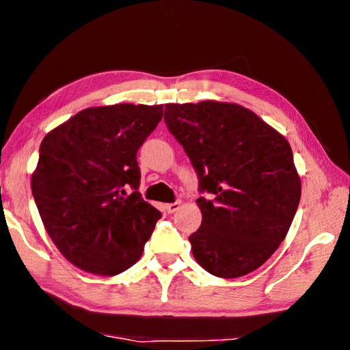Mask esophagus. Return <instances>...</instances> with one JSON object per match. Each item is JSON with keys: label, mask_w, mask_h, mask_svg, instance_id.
Returning a JSON list of instances; mask_svg holds the SVG:
<instances>
[{"label": "esophagus", "mask_w": 350, "mask_h": 350, "mask_svg": "<svg viewBox=\"0 0 350 350\" xmlns=\"http://www.w3.org/2000/svg\"><path fill=\"white\" fill-rule=\"evenodd\" d=\"M165 208H167L170 215H171V213H176L177 210L180 208V200H176V202H173V204H167V205H165Z\"/></svg>", "instance_id": "esophagus-1"}]
</instances>
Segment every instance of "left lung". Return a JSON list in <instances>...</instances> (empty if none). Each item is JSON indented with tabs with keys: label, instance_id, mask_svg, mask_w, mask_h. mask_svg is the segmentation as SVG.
Returning a JSON list of instances; mask_svg holds the SVG:
<instances>
[{
	"label": "left lung",
	"instance_id": "left-lung-1",
	"mask_svg": "<svg viewBox=\"0 0 350 350\" xmlns=\"http://www.w3.org/2000/svg\"><path fill=\"white\" fill-rule=\"evenodd\" d=\"M165 123L199 177L202 224L189 236L200 267L219 278L259 269L286 238L301 199L288 142L234 103L165 105Z\"/></svg>",
	"mask_w": 350,
	"mask_h": 350
}]
</instances>
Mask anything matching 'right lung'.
<instances>
[{
    "instance_id": "right-lung-1",
    "label": "right lung",
    "mask_w": 350,
    "mask_h": 350,
    "mask_svg": "<svg viewBox=\"0 0 350 350\" xmlns=\"http://www.w3.org/2000/svg\"><path fill=\"white\" fill-rule=\"evenodd\" d=\"M162 116L163 105L88 108L41 142L32 194L47 234L75 267L114 276L140 259L162 213L137 191V151Z\"/></svg>"
}]
</instances>
